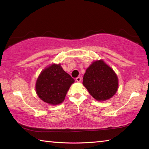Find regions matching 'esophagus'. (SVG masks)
I'll list each match as a JSON object with an SVG mask.
<instances>
[{
	"instance_id": "34e87169",
	"label": "esophagus",
	"mask_w": 149,
	"mask_h": 149,
	"mask_svg": "<svg viewBox=\"0 0 149 149\" xmlns=\"http://www.w3.org/2000/svg\"><path fill=\"white\" fill-rule=\"evenodd\" d=\"M75 80H76L77 82H80L81 81V77H76V79H75Z\"/></svg>"
}]
</instances>
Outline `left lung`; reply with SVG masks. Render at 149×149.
Returning a JSON list of instances; mask_svg holds the SVG:
<instances>
[{
	"label": "left lung",
	"instance_id": "8db88e82",
	"mask_svg": "<svg viewBox=\"0 0 149 149\" xmlns=\"http://www.w3.org/2000/svg\"><path fill=\"white\" fill-rule=\"evenodd\" d=\"M83 84L95 99L104 101L116 94L118 79L114 70L100 60L93 62L86 70Z\"/></svg>",
	"mask_w": 149,
	"mask_h": 149
}]
</instances>
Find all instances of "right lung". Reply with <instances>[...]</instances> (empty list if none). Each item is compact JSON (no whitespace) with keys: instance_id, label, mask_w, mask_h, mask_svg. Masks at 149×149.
Wrapping results in <instances>:
<instances>
[{"instance_id":"obj_1","label":"right lung","mask_w":149,"mask_h":149,"mask_svg":"<svg viewBox=\"0 0 149 149\" xmlns=\"http://www.w3.org/2000/svg\"><path fill=\"white\" fill-rule=\"evenodd\" d=\"M74 79L59 64H53L42 70L35 84L38 97L51 105L62 103Z\"/></svg>"}]
</instances>
